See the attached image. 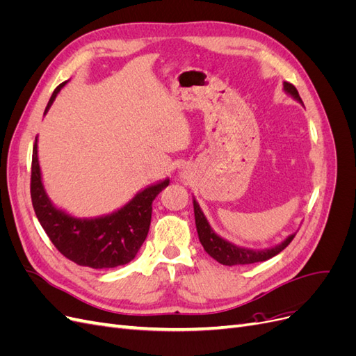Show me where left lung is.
<instances>
[{
	"instance_id": "8db88e82",
	"label": "left lung",
	"mask_w": 356,
	"mask_h": 356,
	"mask_svg": "<svg viewBox=\"0 0 356 356\" xmlns=\"http://www.w3.org/2000/svg\"><path fill=\"white\" fill-rule=\"evenodd\" d=\"M284 92L286 95H289L291 98L303 105V101H301L300 95L293 84L284 81ZM193 208H195L196 230H197L199 241L203 246V250L207 251L213 258V260H217L218 263H221L224 266L252 264V263L266 261V260H268V258H272L281 251H284L296 236V233L289 234V236H286V239H284L281 243H277L270 248H264V250H251V248L234 245L233 242L224 239L220 234L215 233L195 197H193Z\"/></svg>"
}]
</instances>
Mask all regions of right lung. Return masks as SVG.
I'll use <instances>...</instances> for the list:
<instances>
[{"label":"right lung","mask_w":356,"mask_h":356,"mask_svg":"<svg viewBox=\"0 0 356 356\" xmlns=\"http://www.w3.org/2000/svg\"><path fill=\"white\" fill-rule=\"evenodd\" d=\"M67 83H60L53 92L44 115ZM168 184L169 178H165L147 186L122 208L110 213L90 218L75 217L58 208L47 195L38 161V136H35L31 170L32 207L51 243L62 255L79 266L113 268L132 261L148 234L153 200Z\"/></svg>","instance_id":"1"}]
</instances>
